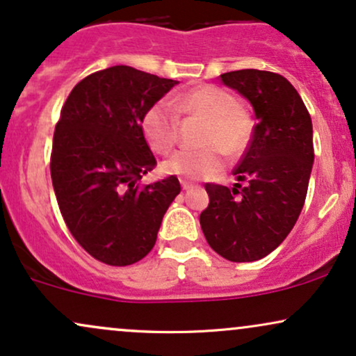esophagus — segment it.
<instances>
[{
    "mask_svg": "<svg viewBox=\"0 0 356 356\" xmlns=\"http://www.w3.org/2000/svg\"><path fill=\"white\" fill-rule=\"evenodd\" d=\"M181 186H182L184 191H189V189H192V187H194V184L186 182V181H181Z\"/></svg>",
    "mask_w": 356,
    "mask_h": 356,
    "instance_id": "34e87169",
    "label": "esophagus"
}]
</instances>
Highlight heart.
<instances>
[{
  "mask_svg": "<svg viewBox=\"0 0 356 356\" xmlns=\"http://www.w3.org/2000/svg\"><path fill=\"white\" fill-rule=\"evenodd\" d=\"M174 111L159 102L145 112L142 130L150 149L167 154L179 138V118L199 117L206 120L201 150H179L164 162V172L184 179H207L224 165V154L238 159L246 152L254 132L251 112L236 102L234 95L218 85H199L172 100Z\"/></svg>",
  "mask_w": 356,
  "mask_h": 356,
  "instance_id": "b5f03b06",
  "label": "heart"
}]
</instances>
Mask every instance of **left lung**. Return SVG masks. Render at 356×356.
<instances>
[{
	"label": "left lung",
	"instance_id": "8db88e82",
	"mask_svg": "<svg viewBox=\"0 0 356 356\" xmlns=\"http://www.w3.org/2000/svg\"><path fill=\"white\" fill-rule=\"evenodd\" d=\"M220 80L251 102L257 124L232 172L239 182L232 189L207 182L209 206L199 220L219 256L249 263L275 251L300 218L314 159L313 125L300 93L280 73L248 68Z\"/></svg>",
	"mask_w": 356,
	"mask_h": 356
}]
</instances>
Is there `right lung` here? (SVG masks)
Masks as SVG:
<instances>
[{
  "label": "right lung",
  "mask_w": 356,
  "mask_h": 356,
  "mask_svg": "<svg viewBox=\"0 0 356 356\" xmlns=\"http://www.w3.org/2000/svg\"><path fill=\"white\" fill-rule=\"evenodd\" d=\"M175 83L117 65L85 76L61 107L50 157L56 202L76 243L108 266L149 254L181 192L175 175L138 184L157 164L142 120Z\"/></svg>",
  "instance_id": "1"
}]
</instances>
